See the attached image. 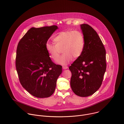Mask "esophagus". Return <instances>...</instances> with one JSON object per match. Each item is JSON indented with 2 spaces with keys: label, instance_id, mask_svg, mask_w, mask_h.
I'll list each match as a JSON object with an SVG mask.
<instances>
[{
  "label": "esophagus",
  "instance_id": "esophagus-1",
  "mask_svg": "<svg viewBox=\"0 0 124 124\" xmlns=\"http://www.w3.org/2000/svg\"><path fill=\"white\" fill-rule=\"evenodd\" d=\"M62 68L64 70H66V69H67L68 68V67H67V66H63Z\"/></svg>",
  "mask_w": 124,
  "mask_h": 124
}]
</instances>
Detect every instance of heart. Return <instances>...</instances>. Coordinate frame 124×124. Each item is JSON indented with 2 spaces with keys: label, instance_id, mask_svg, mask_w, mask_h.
I'll return each mask as SVG.
<instances>
[{
  "label": "heart",
  "instance_id": "b5f03b06",
  "mask_svg": "<svg viewBox=\"0 0 124 124\" xmlns=\"http://www.w3.org/2000/svg\"><path fill=\"white\" fill-rule=\"evenodd\" d=\"M55 44L47 43L46 51L51 58L56 61L59 56L60 50L63 54L57 60L62 65L69 64L73 59L79 58L83 54L85 41L83 34L79 31H64L59 33L54 38Z\"/></svg>",
  "mask_w": 124,
  "mask_h": 124
}]
</instances>
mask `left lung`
<instances>
[{
  "instance_id": "8db88e82",
  "label": "left lung",
  "mask_w": 124,
  "mask_h": 124,
  "mask_svg": "<svg viewBox=\"0 0 124 124\" xmlns=\"http://www.w3.org/2000/svg\"><path fill=\"white\" fill-rule=\"evenodd\" d=\"M85 41L82 55L70 66V86L77 96L93 95L101 87L106 71V50L97 32L89 25L81 24Z\"/></svg>"
}]
</instances>
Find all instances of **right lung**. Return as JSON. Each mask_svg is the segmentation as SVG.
Returning a JSON list of instances; mask_svg holds the SVG:
<instances>
[{"instance_id":"add662e5","label":"right lung","mask_w":124,"mask_h":124,"mask_svg":"<svg viewBox=\"0 0 124 124\" xmlns=\"http://www.w3.org/2000/svg\"><path fill=\"white\" fill-rule=\"evenodd\" d=\"M58 29L56 25L31 28L19 41L16 50V69L22 86L39 98L50 97L54 92L62 66L51 59L47 42Z\"/></svg>"}]
</instances>
